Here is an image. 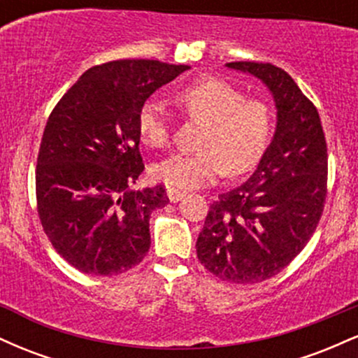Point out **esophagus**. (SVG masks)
<instances>
[{"label":"esophagus","mask_w":358,"mask_h":358,"mask_svg":"<svg viewBox=\"0 0 358 358\" xmlns=\"http://www.w3.org/2000/svg\"><path fill=\"white\" fill-rule=\"evenodd\" d=\"M166 195H168V199H170V202L176 203V202H180V200L183 199V196H185V192L175 190V188H168V190H166Z\"/></svg>","instance_id":"esophagus-1"}]
</instances>
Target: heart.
<instances>
[{
  "label": "heart",
  "mask_w": 358,
  "mask_h": 358,
  "mask_svg": "<svg viewBox=\"0 0 358 358\" xmlns=\"http://www.w3.org/2000/svg\"><path fill=\"white\" fill-rule=\"evenodd\" d=\"M188 119L203 122L199 153L173 155L156 163L151 173L175 190H192L215 182L222 173L239 176L261 162L273 134L269 104L245 99L229 82L205 77L175 94ZM138 133L146 146L163 150L171 143V119L162 104L146 101L138 110Z\"/></svg>",
  "instance_id": "obj_1"
}]
</instances>
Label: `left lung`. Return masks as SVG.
Masks as SVG:
<instances>
[{
	"label": "left lung",
	"mask_w": 358,
	"mask_h": 358,
	"mask_svg": "<svg viewBox=\"0 0 358 358\" xmlns=\"http://www.w3.org/2000/svg\"><path fill=\"white\" fill-rule=\"evenodd\" d=\"M227 67L268 85L278 124L252 176L210 203L196 257L222 281L256 285L281 273L316 231L328 193L327 139L315 104L282 69L259 62Z\"/></svg>",
	"instance_id": "obj_1"
}]
</instances>
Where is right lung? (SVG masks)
I'll use <instances>...</instances> for the list:
<instances>
[{
    "instance_id": "right-lung-1",
    "label": "right lung",
    "mask_w": 358,
    "mask_h": 358,
    "mask_svg": "<svg viewBox=\"0 0 358 358\" xmlns=\"http://www.w3.org/2000/svg\"><path fill=\"white\" fill-rule=\"evenodd\" d=\"M158 60H113L82 73L48 116L36 210L53 249L80 273L114 276L150 250V215L170 202L163 185L129 190L145 170L138 110L188 71Z\"/></svg>"
}]
</instances>
